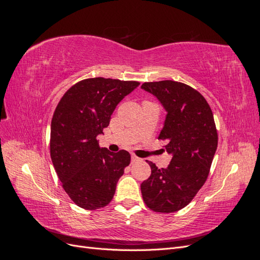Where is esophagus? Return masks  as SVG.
I'll use <instances>...</instances> for the list:
<instances>
[{
  "mask_svg": "<svg viewBox=\"0 0 260 260\" xmlns=\"http://www.w3.org/2000/svg\"><path fill=\"white\" fill-rule=\"evenodd\" d=\"M139 160H141V159L139 158V157H137L136 155H132V156H131V161H132V162H137V161H139Z\"/></svg>",
  "mask_w": 260,
  "mask_h": 260,
  "instance_id": "1",
  "label": "esophagus"
}]
</instances>
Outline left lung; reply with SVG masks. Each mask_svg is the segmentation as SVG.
<instances>
[{"label":"left lung","instance_id":"left-lung-1","mask_svg":"<svg viewBox=\"0 0 260 260\" xmlns=\"http://www.w3.org/2000/svg\"><path fill=\"white\" fill-rule=\"evenodd\" d=\"M141 88L152 93L166 109L159 133L172 155L167 168L148 161L152 174L141 184L146 206L156 212H174L194 199L209 175L218 145V133L211 108L202 94L190 85L172 80L144 82Z\"/></svg>","mask_w":260,"mask_h":260}]
</instances>
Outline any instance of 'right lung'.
<instances>
[{"instance_id": "right-lung-1", "label": "right lung", "mask_w": 260, "mask_h": 260, "mask_svg": "<svg viewBox=\"0 0 260 260\" xmlns=\"http://www.w3.org/2000/svg\"><path fill=\"white\" fill-rule=\"evenodd\" d=\"M140 84L111 78H89L74 84L55 108L50 152L62 188L77 206L94 210L108 205L118 180L129 166L127 151L100 147L118 103Z\"/></svg>"}]
</instances>
